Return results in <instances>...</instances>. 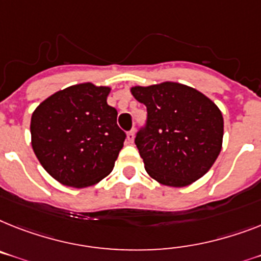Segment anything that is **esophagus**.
Listing matches in <instances>:
<instances>
[{"label":"esophagus","mask_w":261,"mask_h":261,"mask_svg":"<svg viewBox=\"0 0 261 261\" xmlns=\"http://www.w3.org/2000/svg\"><path fill=\"white\" fill-rule=\"evenodd\" d=\"M133 140H135V129H132V130H129V132L126 133V141L132 144Z\"/></svg>","instance_id":"34e87169"}]
</instances>
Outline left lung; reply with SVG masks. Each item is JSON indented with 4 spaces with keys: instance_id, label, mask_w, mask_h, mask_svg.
<instances>
[{
    "instance_id": "8db88e82",
    "label": "left lung",
    "mask_w": 261,
    "mask_h": 261,
    "mask_svg": "<svg viewBox=\"0 0 261 261\" xmlns=\"http://www.w3.org/2000/svg\"><path fill=\"white\" fill-rule=\"evenodd\" d=\"M130 92L148 112L135 143L150 177L176 188L203 177L223 145L224 120L217 105L195 88L172 81Z\"/></svg>"
}]
</instances>
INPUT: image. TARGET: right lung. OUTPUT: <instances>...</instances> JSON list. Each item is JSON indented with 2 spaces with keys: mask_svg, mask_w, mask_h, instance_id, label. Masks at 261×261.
Returning <instances> with one entry per match:
<instances>
[{
  "mask_svg": "<svg viewBox=\"0 0 261 261\" xmlns=\"http://www.w3.org/2000/svg\"><path fill=\"white\" fill-rule=\"evenodd\" d=\"M109 92V87L77 84L51 94L33 112L34 154L58 182L85 188L115 167L126 136L117 125V111L107 102Z\"/></svg>",
  "mask_w": 261,
  "mask_h": 261,
  "instance_id": "right-lung-1",
  "label": "right lung"
}]
</instances>
